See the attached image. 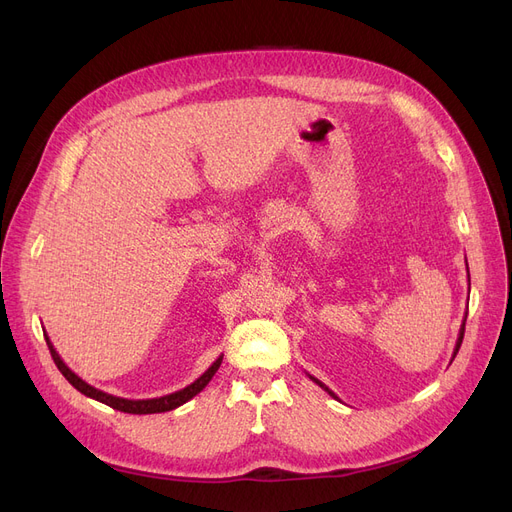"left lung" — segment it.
I'll list each match as a JSON object with an SVG mask.
<instances>
[{"label":"left lung","instance_id":"obj_1","mask_svg":"<svg viewBox=\"0 0 512 512\" xmlns=\"http://www.w3.org/2000/svg\"><path fill=\"white\" fill-rule=\"evenodd\" d=\"M467 273H469V266H467ZM469 285H471V279H469ZM465 321H467V316H465V319H462V325H460V333H458V339H456V346H454V354H452V360L456 358V354H458V350H460V344H462V337H465ZM310 379H312L314 383H319V385H321V387L325 389V392H327L329 396H333V398L337 400V396H335V394L331 392V389H329V387H327L325 383H321L319 379H316V377H312V375H310Z\"/></svg>","mask_w":512,"mask_h":512}]
</instances>
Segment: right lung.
<instances>
[{
  "label": "right lung",
  "instance_id": "obj_1",
  "mask_svg": "<svg viewBox=\"0 0 512 512\" xmlns=\"http://www.w3.org/2000/svg\"><path fill=\"white\" fill-rule=\"evenodd\" d=\"M43 335H45L47 348H50V354H52V358H54V362H56L58 371L66 377V381H68L72 387L79 389V392L85 394L87 398H93V400H97V402L108 404V406L114 408V410L129 412V415H154V412H166V410L179 408L181 404L189 402L193 396H198V394L202 392V389L208 385V381L214 377V373L218 371V367H221V362H223V356H218V358L210 364L208 371H206L204 375H200L191 385L179 389V392H175V394L160 396V398H148V400H129V398H118V396L106 394V392H102V389H97V387L89 385L87 381H83L75 371H70V369L66 367V362L60 358V354L56 352L54 344L50 342V337H47L45 331H43Z\"/></svg>",
  "mask_w": 512,
  "mask_h": 512
}]
</instances>
